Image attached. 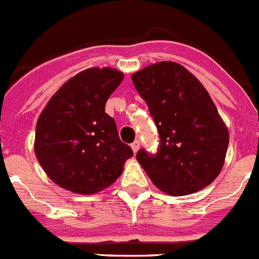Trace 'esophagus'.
Segmentation results:
<instances>
[{
	"mask_svg": "<svg viewBox=\"0 0 259 259\" xmlns=\"http://www.w3.org/2000/svg\"><path fill=\"white\" fill-rule=\"evenodd\" d=\"M139 147H141V142L139 141H134L132 143V148H133V152H134V153H137V152L139 151Z\"/></svg>",
	"mask_w": 259,
	"mask_h": 259,
	"instance_id": "obj_1",
	"label": "esophagus"
}]
</instances>
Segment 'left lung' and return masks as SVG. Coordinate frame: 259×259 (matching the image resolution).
Returning a JSON list of instances; mask_svg holds the SVG:
<instances>
[{
    "instance_id": "1",
    "label": "left lung",
    "mask_w": 259,
    "mask_h": 259,
    "mask_svg": "<svg viewBox=\"0 0 259 259\" xmlns=\"http://www.w3.org/2000/svg\"><path fill=\"white\" fill-rule=\"evenodd\" d=\"M132 79L161 139L157 153H137L152 183L175 197L208 187L221 172L229 146V130L208 92L172 61L149 65Z\"/></svg>"
}]
</instances>
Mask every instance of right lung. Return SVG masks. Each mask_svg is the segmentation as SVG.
Listing matches in <instances>:
<instances>
[{"mask_svg": "<svg viewBox=\"0 0 259 259\" xmlns=\"http://www.w3.org/2000/svg\"><path fill=\"white\" fill-rule=\"evenodd\" d=\"M124 74L91 67L64 84L37 121L34 152L48 178L78 194H94L121 175L133 149L120 141L116 122L105 112Z\"/></svg>", "mask_w": 259, "mask_h": 259, "instance_id": "right-lung-1", "label": "right lung"}]
</instances>
